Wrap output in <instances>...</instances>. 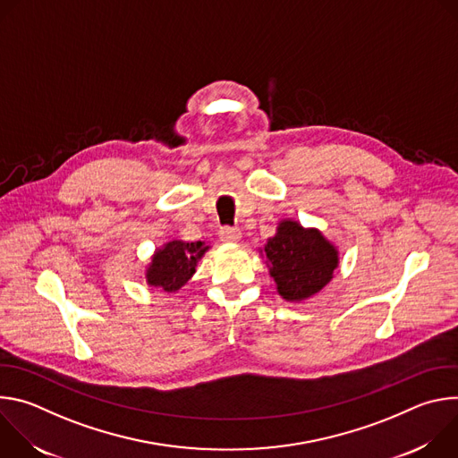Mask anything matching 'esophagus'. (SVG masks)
<instances>
[{
    "label": "esophagus",
    "instance_id": "1",
    "mask_svg": "<svg viewBox=\"0 0 458 458\" xmlns=\"http://www.w3.org/2000/svg\"><path fill=\"white\" fill-rule=\"evenodd\" d=\"M219 237H221V241H225V242H237V241L241 239V232H239L237 228L226 226V228H221Z\"/></svg>",
    "mask_w": 458,
    "mask_h": 458
}]
</instances>
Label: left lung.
I'll list each match as a JSON object with an SVG mask.
<instances>
[{"instance_id":"1","label":"left lung","mask_w":458,"mask_h":458,"mask_svg":"<svg viewBox=\"0 0 458 458\" xmlns=\"http://www.w3.org/2000/svg\"><path fill=\"white\" fill-rule=\"evenodd\" d=\"M260 257L270 270L277 293L288 302H304L334 279L339 268V248L318 228H306L295 219H281L276 235Z\"/></svg>"}]
</instances>
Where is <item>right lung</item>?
<instances>
[{"mask_svg":"<svg viewBox=\"0 0 458 458\" xmlns=\"http://www.w3.org/2000/svg\"><path fill=\"white\" fill-rule=\"evenodd\" d=\"M210 248L205 241H166L150 255V263L145 268L147 284L161 288L166 295L175 293L193 277L199 260Z\"/></svg>","mask_w":458,"mask_h":458,"instance_id":"1","label":"right lung"}]
</instances>
